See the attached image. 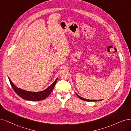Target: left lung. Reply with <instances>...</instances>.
Masks as SVG:
<instances>
[{
	"instance_id": "obj_1",
	"label": "left lung",
	"mask_w": 131,
	"mask_h": 131,
	"mask_svg": "<svg viewBox=\"0 0 131 131\" xmlns=\"http://www.w3.org/2000/svg\"><path fill=\"white\" fill-rule=\"evenodd\" d=\"M77 96H78V97L80 99H81V100H85V101H97L96 100H89V99H84V98H82V97H81V96H80L79 95H78V94H77ZM99 101H101V100H98Z\"/></svg>"
}]
</instances>
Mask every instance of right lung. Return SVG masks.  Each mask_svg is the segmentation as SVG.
Wrapping results in <instances>:
<instances>
[{
	"label": "right lung",
	"instance_id": "1",
	"mask_svg": "<svg viewBox=\"0 0 131 131\" xmlns=\"http://www.w3.org/2000/svg\"><path fill=\"white\" fill-rule=\"evenodd\" d=\"M9 83L11 84V86L14 92L21 98L23 99L27 100H30V101H40L45 99L46 98L47 96L49 95L52 91H53V89L54 88V86L57 83V81L58 78L54 81L51 86L48 87V88L45 89L41 92H30L23 90L19 88H18L14 85L12 82L11 81V79L8 78Z\"/></svg>",
	"mask_w": 131,
	"mask_h": 131
}]
</instances>
